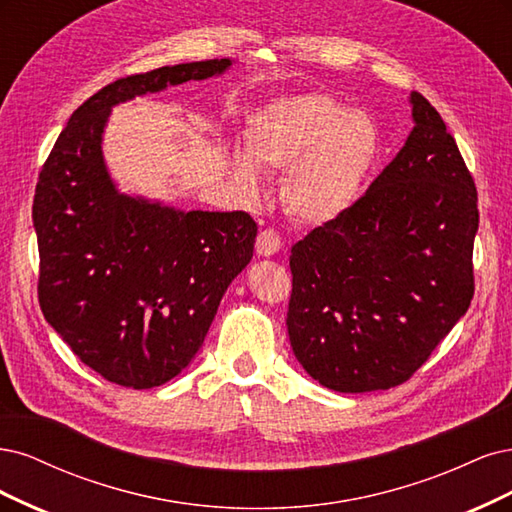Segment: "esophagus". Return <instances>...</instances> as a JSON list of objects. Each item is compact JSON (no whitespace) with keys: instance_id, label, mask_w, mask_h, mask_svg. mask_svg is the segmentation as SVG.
Listing matches in <instances>:
<instances>
[{"instance_id":"1","label":"esophagus","mask_w":512,"mask_h":512,"mask_svg":"<svg viewBox=\"0 0 512 512\" xmlns=\"http://www.w3.org/2000/svg\"><path fill=\"white\" fill-rule=\"evenodd\" d=\"M280 246H283V240H280V236L274 232V229H263V232H259L257 242H255V249L261 257H270V255L278 253Z\"/></svg>"}]
</instances>
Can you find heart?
Masks as SVG:
<instances>
[{
    "label": "heart",
    "mask_w": 512,
    "mask_h": 512,
    "mask_svg": "<svg viewBox=\"0 0 512 512\" xmlns=\"http://www.w3.org/2000/svg\"><path fill=\"white\" fill-rule=\"evenodd\" d=\"M249 157H234V178L259 191V170H289L285 202L304 221H332L349 208L381 151V134L364 112L332 95L308 93L268 104L246 136Z\"/></svg>",
    "instance_id": "heart-1"
}]
</instances>
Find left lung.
Returning <instances> with one entry per match:
<instances>
[{
	"mask_svg": "<svg viewBox=\"0 0 512 512\" xmlns=\"http://www.w3.org/2000/svg\"><path fill=\"white\" fill-rule=\"evenodd\" d=\"M410 104L402 151L289 257L293 353L340 393L406 383L474 295V178L438 110L417 91Z\"/></svg>",
	"mask_w": 512,
	"mask_h": 512,
	"instance_id": "left-lung-1",
	"label": "left lung"
}]
</instances>
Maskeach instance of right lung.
<instances>
[{
	"label": "right lung",
	"instance_id": "obj_1",
	"mask_svg": "<svg viewBox=\"0 0 512 512\" xmlns=\"http://www.w3.org/2000/svg\"><path fill=\"white\" fill-rule=\"evenodd\" d=\"M229 65L178 63L110 82L74 110L40 170L44 319L82 364L121 387H159L189 366L253 257L257 223L242 210L183 212L119 193L102 155L110 108Z\"/></svg>",
	"mask_w": 512,
	"mask_h": 512
}]
</instances>
